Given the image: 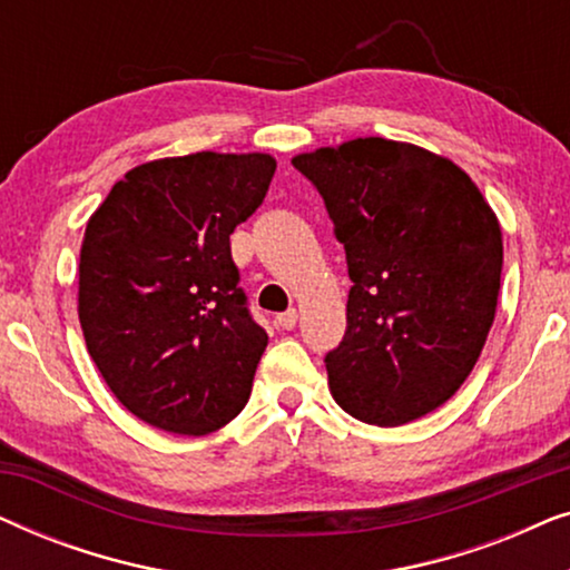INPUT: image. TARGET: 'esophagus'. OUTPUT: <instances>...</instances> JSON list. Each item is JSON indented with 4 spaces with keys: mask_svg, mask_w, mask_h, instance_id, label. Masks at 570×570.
Listing matches in <instances>:
<instances>
[{
    "mask_svg": "<svg viewBox=\"0 0 570 570\" xmlns=\"http://www.w3.org/2000/svg\"><path fill=\"white\" fill-rule=\"evenodd\" d=\"M275 324L279 326V330H293V326L298 324V311L291 308V311H285V314H277Z\"/></svg>",
    "mask_w": 570,
    "mask_h": 570,
    "instance_id": "esophagus-1",
    "label": "esophagus"
}]
</instances>
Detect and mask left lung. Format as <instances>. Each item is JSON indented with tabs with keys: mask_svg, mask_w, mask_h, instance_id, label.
<instances>
[{
	"mask_svg": "<svg viewBox=\"0 0 570 570\" xmlns=\"http://www.w3.org/2000/svg\"><path fill=\"white\" fill-rule=\"evenodd\" d=\"M345 246L347 330L326 353L334 402L371 425L441 407L470 376L501 291V225L456 163L357 137L301 153Z\"/></svg>",
	"mask_w": 570,
	"mask_h": 570,
	"instance_id": "1",
	"label": "left lung"
}]
</instances>
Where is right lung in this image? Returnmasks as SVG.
Wrapping results in <instances>:
<instances>
[{"mask_svg": "<svg viewBox=\"0 0 570 570\" xmlns=\"http://www.w3.org/2000/svg\"><path fill=\"white\" fill-rule=\"evenodd\" d=\"M267 153H191L131 168L90 215L77 314L131 415L207 435L244 410L267 332L248 314L230 233L267 197Z\"/></svg>", "mask_w": 570, "mask_h": 570, "instance_id": "1", "label": "right lung"}]
</instances>
